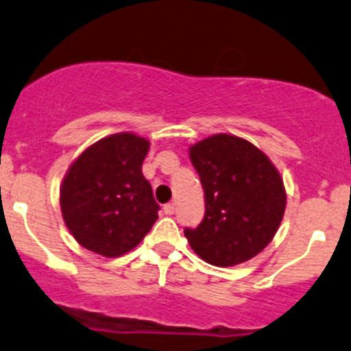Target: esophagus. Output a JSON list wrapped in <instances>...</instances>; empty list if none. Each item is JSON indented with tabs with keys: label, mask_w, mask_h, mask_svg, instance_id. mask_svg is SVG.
<instances>
[{
	"label": "esophagus",
	"mask_w": 351,
	"mask_h": 351,
	"mask_svg": "<svg viewBox=\"0 0 351 351\" xmlns=\"http://www.w3.org/2000/svg\"><path fill=\"white\" fill-rule=\"evenodd\" d=\"M164 213L167 214V216H172V214L176 213V206H174V204H171V202H169V204H165V206H164Z\"/></svg>",
	"instance_id": "34e87169"
}]
</instances>
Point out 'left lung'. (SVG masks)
Wrapping results in <instances>:
<instances>
[{"mask_svg":"<svg viewBox=\"0 0 351 351\" xmlns=\"http://www.w3.org/2000/svg\"><path fill=\"white\" fill-rule=\"evenodd\" d=\"M189 157L206 195L204 219L184 231L191 247L213 266L250 261L273 241L285 216L280 172L263 150L229 134L191 145Z\"/></svg>","mask_w":351,"mask_h":351,"instance_id":"left-lung-1","label":"left lung"}]
</instances>
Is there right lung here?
I'll use <instances>...</instances> for the list:
<instances>
[{
    "instance_id": "obj_1",
    "label": "right lung",
    "mask_w": 351,
    "mask_h": 351,
    "mask_svg": "<svg viewBox=\"0 0 351 351\" xmlns=\"http://www.w3.org/2000/svg\"><path fill=\"white\" fill-rule=\"evenodd\" d=\"M150 142L120 132L86 147L60 187L62 216L88 251L119 258L134 250L157 221L156 202L142 162Z\"/></svg>"
}]
</instances>
